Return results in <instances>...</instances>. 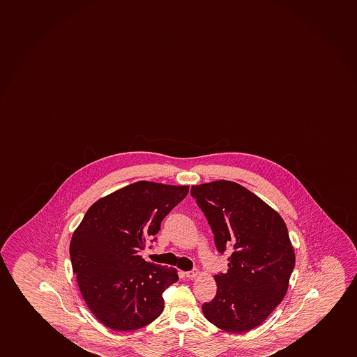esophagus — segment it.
<instances>
[{"instance_id": "34e87169", "label": "esophagus", "mask_w": 357, "mask_h": 357, "mask_svg": "<svg viewBox=\"0 0 357 357\" xmlns=\"http://www.w3.org/2000/svg\"><path fill=\"white\" fill-rule=\"evenodd\" d=\"M199 274H200V271H197V269H194V271H187V273H185V278H188V279H195Z\"/></svg>"}]
</instances>
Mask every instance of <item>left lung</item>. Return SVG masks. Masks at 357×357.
I'll list each match as a JSON object with an SVG mask.
<instances>
[{"label":"left lung","instance_id":"8db88e82","mask_svg":"<svg viewBox=\"0 0 357 357\" xmlns=\"http://www.w3.org/2000/svg\"><path fill=\"white\" fill-rule=\"evenodd\" d=\"M218 251L232 246L227 273L215 275L217 294L202 305L209 323L241 333L262 324L287 293L295 255L287 226L257 195L231 181L193 185Z\"/></svg>","mask_w":357,"mask_h":357}]
</instances>
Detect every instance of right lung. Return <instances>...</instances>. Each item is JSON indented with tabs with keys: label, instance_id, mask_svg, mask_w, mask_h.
<instances>
[{
	"label": "right lung",
	"instance_id": "add662e5",
	"mask_svg": "<svg viewBox=\"0 0 357 357\" xmlns=\"http://www.w3.org/2000/svg\"><path fill=\"white\" fill-rule=\"evenodd\" d=\"M188 190L135 182L96 201L75 229L73 271L88 307L107 328L138 330L163 312V291L178 280L177 271L146 262L138 252Z\"/></svg>",
	"mask_w": 357,
	"mask_h": 357
}]
</instances>
